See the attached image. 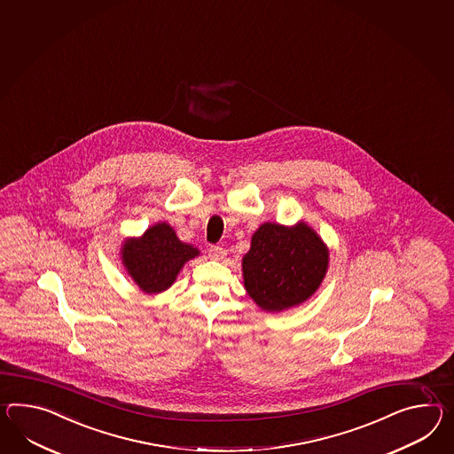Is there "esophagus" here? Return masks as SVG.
<instances>
[{"mask_svg":"<svg viewBox=\"0 0 454 454\" xmlns=\"http://www.w3.org/2000/svg\"><path fill=\"white\" fill-rule=\"evenodd\" d=\"M208 255H210L213 261H222L223 257L226 255V251L220 247V246H210L208 247Z\"/></svg>","mask_w":454,"mask_h":454,"instance_id":"obj_1","label":"esophagus"}]
</instances>
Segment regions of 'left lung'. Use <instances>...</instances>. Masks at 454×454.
I'll use <instances>...</instances> for the list:
<instances>
[{
  "mask_svg": "<svg viewBox=\"0 0 454 454\" xmlns=\"http://www.w3.org/2000/svg\"><path fill=\"white\" fill-rule=\"evenodd\" d=\"M328 264V246L307 223H264L243 257L244 288L259 309L278 313L307 301L320 288Z\"/></svg>",
  "mask_w": 454,
  "mask_h": 454,
  "instance_id": "obj_1",
  "label": "left lung"
}]
</instances>
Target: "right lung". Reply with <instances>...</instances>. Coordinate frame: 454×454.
I'll return each mask as SVG.
<instances>
[{
    "label": "right lung",
    "mask_w": 454,
    "mask_h": 454,
    "mask_svg": "<svg viewBox=\"0 0 454 454\" xmlns=\"http://www.w3.org/2000/svg\"><path fill=\"white\" fill-rule=\"evenodd\" d=\"M120 254L134 284L145 294L155 295L172 287L182 267L200 255V251L182 243L168 223L159 222L139 238H126Z\"/></svg>",
    "instance_id": "1"
}]
</instances>
